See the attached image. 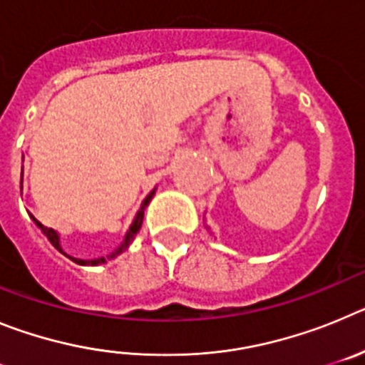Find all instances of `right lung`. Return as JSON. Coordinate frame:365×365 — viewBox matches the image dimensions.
<instances>
[{"label":"right lung","mask_w":365,"mask_h":365,"mask_svg":"<svg viewBox=\"0 0 365 365\" xmlns=\"http://www.w3.org/2000/svg\"><path fill=\"white\" fill-rule=\"evenodd\" d=\"M153 195H155V190H153V192L150 193V195H148L146 199H144L143 206H140V210L137 212V217H135V219H133V222H131L130 232H128V234H125L124 243H122L120 247H118L117 250H115V252H111V254H109V256H106V257H98V259H91V261H87V259H76V257H71V259H73L74 263H78V265H100V263H106V261H108V259H113V257H117L118 254L124 252L125 248L130 247V243H131V240H133V237H135V234H137V232L140 230V227H143L144 210H146L148 202L151 201V197H153ZM32 219H34V217H32ZM34 222H36L38 228H40V230L43 232L45 235H47V240L51 241V245H53V247L56 248V250H60V252H62V254H66V252H63V250H62V247H60V237H58L56 232H54L53 228H49V227H43V225H41L40 221H36V219H34ZM67 257H69V256H67Z\"/></svg>","instance_id":"obj_1"}]
</instances>
